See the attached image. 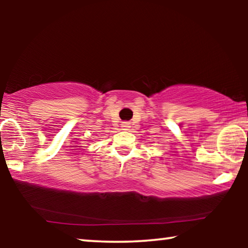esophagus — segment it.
Wrapping results in <instances>:
<instances>
[{
	"mask_svg": "<svg viewBox=\"0 0 248 248\" xmlns=\"http://www.w3.org/2000/svg\"><path fill=\"white\" fill-rule=\"evenodd\" d=\"M122 127H123V130H128V128H130L131 126H130V124H128V123H123V124H122Z\"/></svg>",
	"mask_w": 248,
	"mask_h": 248,
	"instance_id": "obj_1",
	"label": "esophagus"
}]
</instances>
